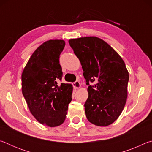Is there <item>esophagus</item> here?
Instances as JSON below:
<instances>
[{
	"label": "esophagus",
	"instance_id": "34e87169",
	"mask_svg": "<svg viewBox=\"0 0 152 152\" xmlns=\"http://www.w3.org/2000/svg\"><path fill=\"white\" fill-rule=\"evenodd\" d=\"M73 86L75 89H78L81 87V84L79 81H76L73 83Z\"/></svg>",
	"mask_w": 152,
	"mask_h": 152
}]
</instances>
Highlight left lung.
Returning a JSON list of instances; mask_svg holds the SVG:
<instances>
[{"instance_id":"obj_1","label":"left lung","mask_w":152,"mask_h":152,"mask_svg":"<svg viewBox=\"0 0 152 152\" xmlns=\"http://www.w3.org/2000/svg\"><path fill=\"white\" fill-rule=\"evenodd\" d=\"M80 61L88 87L84 104L87 119L96 126L106 127L120 116L127 101L129 75L124 61L107 42L97 37L68 41ZM94 82L93 86L89 82Z\"/></svg>"}]
</instances>
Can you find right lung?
<instances>
[{"mask_svg":"<svg viewBox=\"0 0 152 152\" xmlns=\"http://www.w3.org/2000/svg\"><path fill=\"white\" fill-rule=\"evenodd\" d=\"M65 42L48 40L31 56L21 75L22 93L31 113L41 124L54 127L66 119L72 101L71 84L58 82L62 71L59 58Z\"/></svg>","mask_w":152,"mask_h":152,"instance_id":"right-lung-1","label":"right lung"}]
</instances>
